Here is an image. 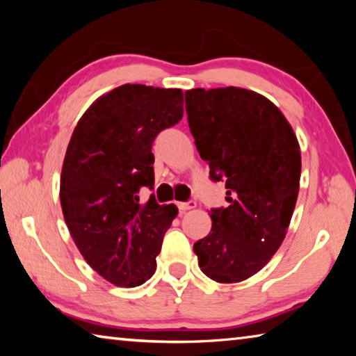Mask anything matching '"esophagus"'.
Segmentation results:
<instances>
[{
	"label": "esophagus",
	"mask_w": 356,
	"mask_h": 356,
	"mask_svg": "<svg viewBox=\"0 0 356 356\" xmlns=\"http://www.w3.org/2000/svg\"><path fill=\"white\" fill-rule=\"evenodd\" d=\"M177 207L180 212H186V210H191L196 207V202L195 201H186V202H177Z\"/></svg>",
	"instance_id": "obj_1"
}]
</instances>
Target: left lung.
Returning <instances> with one entry per match:
<instances>
[{"mask_svg":"<svg viewBox=\"0 0 356 356\" xmlns=\"http://www.w3.org/2000/svg\"><path fill=\"white\" fill-rule=\"evenodd\" d=\"M185 110L197 152L227 207L212 209V229L193 245L200 268L216 282L257 273L282 243L300 190L301 154L282 113L242 88H196Z\"/></svg>","mask_w":356,"mask_h":356,"instance_id":"1","label":"left lung"}]
</instances>
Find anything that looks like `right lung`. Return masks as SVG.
<instances>
[{"label": "right lung", "mask_w": 356, "mask_h": 356, "mask_svg": "<svg viewBox=\"0 0 356 356\" xmlns=\"http://www.w3.org/2000/svg\"><path fill=\"white\" fill-rule=\"evenodd\" d=\"M184 116L180 89L122 84L78 120L61 172V207L86 262L106 281L135 287L155 273L165 232L177 215L154 190L152 144Z\"/></svg>", "instance_id": "1"}]
</instances>
